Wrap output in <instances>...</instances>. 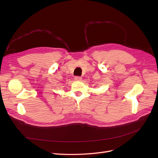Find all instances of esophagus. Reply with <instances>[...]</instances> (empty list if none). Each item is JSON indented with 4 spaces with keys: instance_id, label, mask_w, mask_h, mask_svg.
I'll list each match as a JSON object with an SVG mask.
<instances>
[{
    "instance_id": "34e87169",
    "label": "esophagus",
    "mask_w": 158,
    "mask_h": 158,
    "mask_svg": "<svg viewBox=\"0 0 158 158\" xmlns=\"http://www.w3.org/2000/svg\"><path fill=\"white\" fill-rule=\"evenodd\" d=\"M74 80L76 81H81L82 80V77H80V76H75Z\"/></svg>"
}]
</instances>
